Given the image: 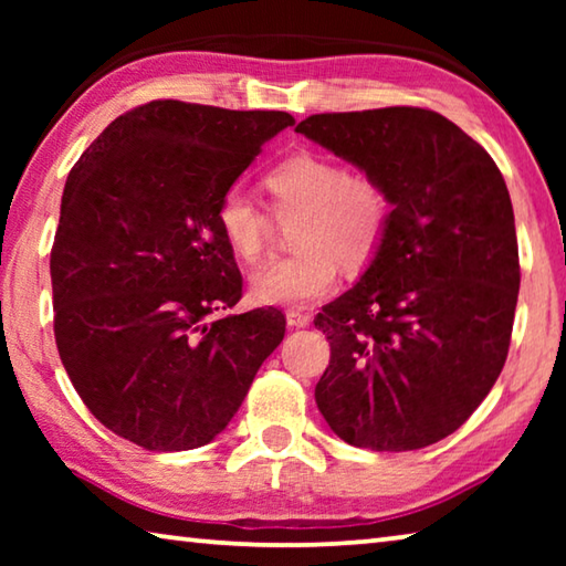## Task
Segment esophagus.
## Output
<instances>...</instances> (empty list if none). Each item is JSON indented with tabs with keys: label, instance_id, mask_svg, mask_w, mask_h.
I'll use <instances>...</instances> for the list:
<instances>
[{
	"label": "esophagus",
	"instance_id": "1",
	"mask_svg": "<svg viewBox=\"0 0 566 566\" xmlns=\"http://www.w3.org/2000/svg\"><path fill=\"white\" fill-rule=\"evenodd\" d=\"M310 322H312V317L306 312L286 310V324H290V327H306Z\"/></svg>",
	"mask_w": 566,
	"mask_h": 566
}]
</instances>
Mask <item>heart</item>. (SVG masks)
Listing matches in <instances>:
<instances>
[{
	"instance_id": "1",
	"label": "heart",
	"mask_w": 566,
	"mask_h": 566,
	"mask_svg": "<svg viewBox=\"0 0 566 566\" xmlns=\"http://www.w3.org/2000/svg\"><path fill=\"white\" fill-rule=\"evenodd\" d=\"M264 185L280 224L296 222V254L249 276L254 302L310 306L337 286L339 264L354 272L377 254L389 222V199L367 171L344 169L329 157L302 151L274 167ZM217 227L227 247L247 264L260 262L272 244V217L239 187L219 199Z\"/></svg>"
}]
</instances>
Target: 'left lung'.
I'll return each instance as SVG.
<instances>
[{"label":"left lung","instance_id":"8db88e82","mask_svg":"<svg viewBox=\"0 0 566 566\" xmlns=\"http://www.w3.org/2000/svg\"><path fill=\"white\" fill-rule=\"evenodd\" d=\"M296 132L375 177L391 205L359 282L314 319L332 347L317 407L354 447L434 444L482 405L510 352L520 249L502 171L432 109L312 114Z\"/></svg>","mask_w":566,"mask_h":566}]
</instances>
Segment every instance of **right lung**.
Masks as SVG:
<instances>
[{
  "mask_svg": "<svg viewBox=\"0 0 566 566\" xmlns=\"http://www.w3.org/2000/svg\"><path fill=\"white\" fill-rule=\"evenodd\" d=\"M294 117L157 99L114 119L70 171L52 247L54 339L76 395L149 452L224 432L284 314L217 317L242 274L217 227L227 189Z\"/></svg>",
  "mask_w": 566,
  "mask_h": 566,
  "instance_id": "right-lung-1",
  "label": "right lung"
}]
</instances>
